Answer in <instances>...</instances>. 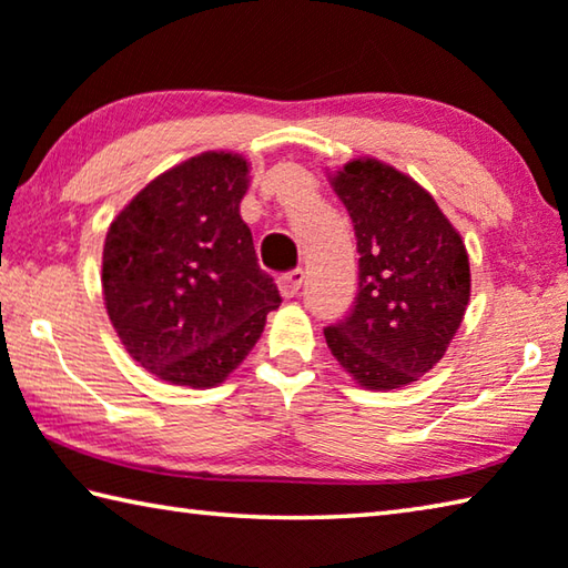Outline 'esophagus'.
<instances>
[{"instance_id": "34e87169", "label": "esophagus", "mask_w": 568, "mask_h": 568, "mask_svg": "<svg viewBox=\"0 0 568 568\" xmlns=\"http://www.w3.org/2000/svg\"><path fill=\"white\" fill-rule=\"evenodd\" d=\"M303 281H305L303 271H291V273L277 277V291H281L283 297H295L297 291H301Z\"/></svg>"}]
</instances>
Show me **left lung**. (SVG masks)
Instances as JSON below:
<instances>
[{
    "instance_id": "1",
    "label": "left lung",
    "mask_w": 568,
    "mask_h": 568,
    "mask_svg": "<svg viewBox=\"0 0 568 568\" xmlns=\"http://www.w3.org/2000/svg\"><path fill=\"white\" fill-rule=\"evenodd\" d=\"M355 225L359 293L325 327L339 367L365 389H397L429 373L469 305V255L432 193L385 161L359 156L327 173Z\"/></svg>"
}]
</instances>
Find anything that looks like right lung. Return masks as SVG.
<instances>
[{
    "instance_id": "1",
    "label": "right lung",
    "mask_w": 568,
    "mask_h": 568,
    "mask_svg": "<svg viewBox=\"0 0 568 568\" xmlns=\"http://www.w3.org/2000/svg\"><path fill=\"white\" fill-rule=\"evenodd\" d=\"M248 185V159L203 151L146 183L109 225V320L123 349L163 383H225L281 305L241 219Z\"/></svg>"
}]
</instances>
